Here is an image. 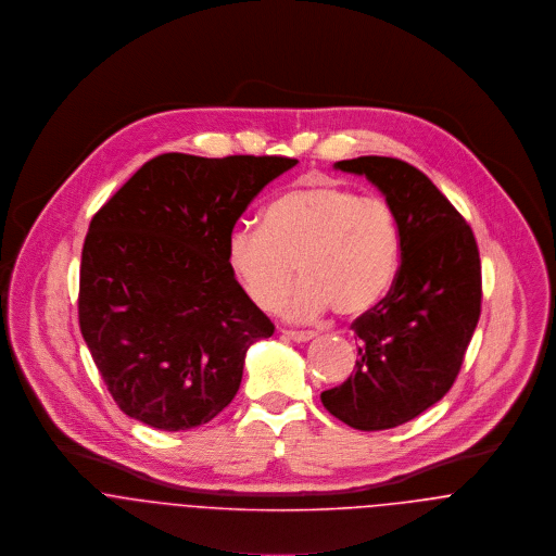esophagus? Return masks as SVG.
I'll return each instance as SVG.
<instances>
[{
	"label": "esophagus",
	"mask_w": 556,
	"mask_h": 556,
	"mask_svg": "<svg viewBox=\"0 0 556 556\" xmlns=\"http://www.w3.org/2000/svg\"><path fill=\"white\" fill-rule=\"evenodd\" d=\"M282 336L295 342H308L317 338V331H298V329H282Z\"/></svg>",
	"instance_id": "34e87169"
}]
</instances>
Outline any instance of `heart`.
<instances>
[{"label":"heart","mask_w":556,"mask_h":556,"mask_svg":"<svg viewBox=\"0 0 556 556\" xmlns=\"http://www.w3.org/2000/svg\"><path fill=\"white\" fill-rule=\"evenodd\" d=\"M227 256L261 311L280 306L298 265L302 280L287 302L291 317L336 308L340 317L357 318L394 287L402 239L388 201L331 181H304L263 210L261 229H236Z\"/></svg>","instance_id":"heart-1"}]
</instances>
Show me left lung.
<instances>
[{
  "mask_svg": "<svg viewBox=\"0 0 556 556\" xmlns=\"http://www.w3.org/2000/svg\"><path fill=\"white\" fill-rule=\"evenodd\" d=\"M336 166L366 175L386 194L402 258L390 293L351 323L353 375L320 402L355 430H388L452 390L481 313V261L463 214L413 164L362 156Z\"/></svg>",
  "mask_w": 556,
  "mask_h": 556,
  "instance_id": "obj_1",
  "label": "left lung"
}]
</instances>
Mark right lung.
Wrapping results in <instances>:
<instances>
[{"label":"right lung","mask_w":556,"mask_h":556,"mask_svg":"<svg viewBox=\"0 0 556 556\" xmlns=\"http://www.w3.org/2000/svg\"><path fill=\"white\" fill-rule=\"evenodd\" d=\"M295 164L160 154L91 218L80 333L128 417L188 430L238 394L245 351L269 338L274 323L239 287L227 243L254 197Z\"/></svg>","instance_id":"obj_1"}]
</instances>
